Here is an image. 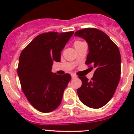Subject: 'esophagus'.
<instances>
[{"label":"esophagus","mask_w":134,"mask_h":134,"mask_svg":"<svg viewBox=\"0 0 134 134\" xmlns=\"http://www.w3.org/2000/svg\"><path fill=\"white\" fill-rule=\"evenodd\" d=\"M71 77H72V79H74V78H76V75H74V74H72V75H71Z\"/></svg>","instance_id":"obj_1"}]
</instances>
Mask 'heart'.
<instances>
[{"label": "heart", "instance_id": "heart-1", "mask_svg": "<svg viewBox=\"0 0 134 134\" xmlns=\"http://www.w3.org/2000/svg\"><path fill=\"white\" fill-rule=\"evenodd\" d=\"M76 42H78V41H76Z\"/></svg>", "mask_w": 134, "mask_h": 134}]
</instances>
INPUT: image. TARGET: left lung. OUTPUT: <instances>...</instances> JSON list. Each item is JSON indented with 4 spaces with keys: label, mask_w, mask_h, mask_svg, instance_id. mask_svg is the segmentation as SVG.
<instances>
[{
    "label": "left lung",
    "mask_w": 134,
    "mask_h": 134,
    "mask_svg": "<svg viewBox=\"0 0 134 134\" xmlns=\"http://www.w3.org/2000/svg\"><path fill=\"white\" fill-rule=\"evenodd\" d=\"M75 36L84 39L89 47L86 64L94 70L91 80L79 76L82 84L77 90L79 99L91 108L106 105L114 94L121 78V54L117 46L102 31L94 28L76 31Z\"/></svg>",
    "instance_id": "obj_1"
}]
</instances>
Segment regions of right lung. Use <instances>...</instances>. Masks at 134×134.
<instances>
[{
    "label": "right lung",
    "mask_w": 134,
    "mask_h": 134,
    "mask_svg": "<svg viewBox=\"0 0 134 134\" xmlns=\"http://www.w3.org/2000/svg\"><path fill=\"white\" fill-rule=\"evenodd\" d=\"M74 32H50L35 37L21 52L17 74L24 94L34 108L48 113L59 106L71 80L69 74L51 71L54 62H60L61 52Z\"/></svg>",
    "instance_id": "1"
}]
</instances>
